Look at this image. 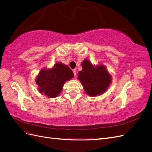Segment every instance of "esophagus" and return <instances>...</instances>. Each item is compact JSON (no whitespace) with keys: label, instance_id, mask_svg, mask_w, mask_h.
<instances>
[{"label":"esophagus","instance_id":"34e87169","mask_svg":"<svg viewBox=\"0 0 152 152\" xmlns=\"http://www.w3.org/2000/svg\"><path fill=\"white\" fill-rule=\"evenodd\" d=\"M73 73H74V76L76 77V75H77V70H76V69H73Z\"/></svg>","mask_w":152,"mask_h":152}]
</instances>
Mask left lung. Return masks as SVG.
<instances>
[{"mask_svg": "<svg viewBox=\"0 0 152 152\" xmlns=\"http://www.w3.org/2000/svg\"><path fill=\"white\" fill-rule=\"evenodd\" d=\"M82 70L78 73L86 93L90 96L102 94L107 90L112 82V76L102 65L93 66L88 59L82 63Z\"/></svg>", "mask_w": 152, "mask_h": 152, "instance_id": "1", "label": "left lung"}]
</instances>
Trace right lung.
I'll list each match as a JSON object with an SVG mask.
<instances>
[{
  "label": "right lung",
  "mask_w": 152,
  "mask_h": 152,
  "mask_svg": "<svg viewBox=\"0 0 152 152\" xmlns=\"http://www.w3.org/2000/svg\"><path fill=\"white\" fill-rule=\"evenodd\" d=\"M73 73L67 65L57 63L52 68L41 70L36 78L39 91L49 98H56L61 93L65 82L72 79Z\"/></svg>",
  "instance_id": "obj_1"
}]
</instances>
